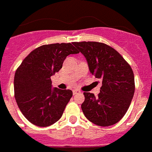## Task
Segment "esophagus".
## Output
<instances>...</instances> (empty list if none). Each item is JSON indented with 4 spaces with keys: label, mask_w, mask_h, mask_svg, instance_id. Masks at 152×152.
<instances>
[{
    "label": "esophagus",
    "mask_w": 152,
    "mask_h": 152,
    "mask_svg": "<svg viewBox=\"0 0 152 152\" xmlns=\"http://www.w3.org/2000/svg\"><path fill=\"white\" fill-rule=\"evenodd\" d=\"M78 93H80V91L78 89H74L73 90V94L74 95H76V94H78Z\"/></svg>",
    "instance_id": "1"
}]
</instances>
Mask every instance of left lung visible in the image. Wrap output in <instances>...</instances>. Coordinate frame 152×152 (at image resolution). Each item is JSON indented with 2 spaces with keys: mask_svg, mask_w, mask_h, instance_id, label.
I'll use <instances>...</instances> for the list:
<instances>
[{
  "mask_svg": "<svg viewBox=\"0 0 152 152\" xmlns=\"http://www.w3.org/2000/svg\"><path fill=\"white\" fill-rule=\"evenodd\" d=\"M73 45L85 56L90 73L102 81L97 96L83 92L81 107L84 115L102 127L118 123L127 112L135 91L132 68L117 50L105 43L81 42Z\"/></svg>",
  "mask_w": 152,
  "mask_h": 152,
  "instance_id": "1",
  "label": "left lung"
}]
</instances>
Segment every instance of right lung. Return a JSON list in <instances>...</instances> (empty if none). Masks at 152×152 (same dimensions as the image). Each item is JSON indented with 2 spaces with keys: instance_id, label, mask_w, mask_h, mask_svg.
<instances>
[{
  "instance_id": "obj_1",
  "label": "right lung",
  "mask_w": 152,
  "mask_h": 152,
  "mask_svg": "<svg viewBox=\"0 0 152 152\" xmlns=\"http://www.w3.org/2000/svg\"><path fill=\"white\" fill-rule=\"evenodd\" d=\"M71 43L43 45L23 61L15 74V97L29 122L47 127L58 121L73 96L71 90L52 88L50 77L61 69L65 58L78 54Z\"/></svg>"
}]
</instances>
